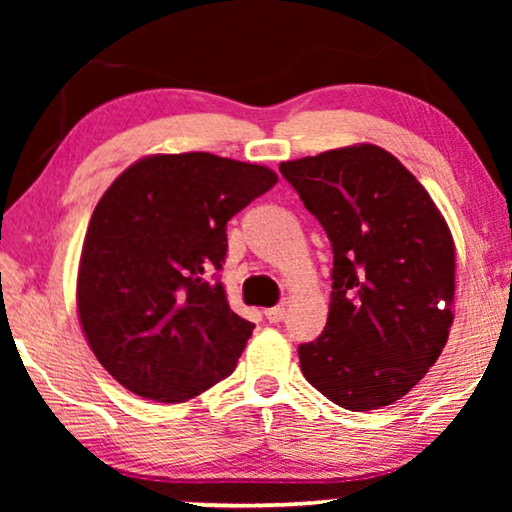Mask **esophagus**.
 <instances>
[{
    "instance_id": "obj_1",
    "label": "esophagus",
    "mask_w": 512,
    "mask_h": 512,
    "mask_svg": "<svg viewBox=\"0 0 512 512\" xmlns=\"http://www.w3.org/2000/svg\"><path fill=\"white\" fill-rule=\"evenodd\" d=\"M284 317H286L284 305H277V307H270V310H265V319H268L270 324H279V321H284Z\"/></svg>"
}]
</instances>
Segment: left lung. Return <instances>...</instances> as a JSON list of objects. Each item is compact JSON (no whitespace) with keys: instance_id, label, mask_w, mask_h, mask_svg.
<instances>
[{"instance_id":"1","label":"left lung","mask_w":512,"mask_h":512,"mask_svg":"<svg viewBox=\"0 0 512 512\" xmlns=\"http://www.w3.org/2000/svg\"><path fill=\"white\" fill-rule=\"evenodd\" d=\"M333 249L326 328L298 347L307 382L352 412L408 394L452 326L454 242L389 151L347 146L279 165Z\"/></svg>"}]
</instances>
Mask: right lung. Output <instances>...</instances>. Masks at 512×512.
I'll use <instances>...</instances> for the list:
<instances>
[{"mask_svg":"<svg viewBox=\"0 0 512 512\" xmlns=\"http://www.w3.org/2000/svg\"><path fill=\"white\" fill-rule=\"evenodd\" d=\"M275 184L263 165L174 153L137 160L97 202L76 305L97 361L132 394L184 403L233 373L254 324L219 282L226 226Z\"/></svg>","mask_w":512,"mask_h":512,"instance_id":"add662e5","label":"right lung"}]
</instances>
